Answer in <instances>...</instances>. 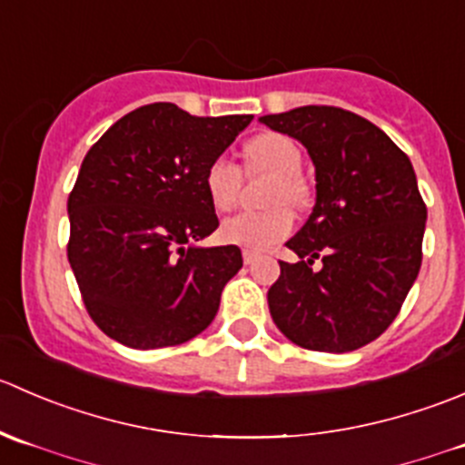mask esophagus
<instances>
[{
    "label": "esophagus",
    "instance_id": "esophagus-1",
    "mask_svg": "<svg viewBox=\"0 0 465 465\" xmlns=\"http://www.w3.org/2000/svg\"><path fill=\"white\" fill-rule=\"evenodd\" d=\"M242 257H243V264H255L257 257H260V255H257L255 251H248V248H243Z\"/></svg>",
    "mask_w": 465,
    "mask_h": 465
}]
</instances>
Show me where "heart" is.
I'll return each instance as SVG.
<instances>
[{"label": "heart", "instance_id": "heart-1", "mask_svg": "<svg viewBox=\"0 0 465 465\" xmlns=\"http://www.w3.org/2000/svg\"><path fill=\"white\" fill-rule=\"evenodd\" d=\"M246 172L275 173L271 181L266 203H289L302 208L310 201V185L301 176L302 153L289 137L280 133H262L243 146ZM242 190V169L226 155H219L205 169V192L210 203L219 213L234 208ZM293 228V214L287 205H271L260 213H239L228 217L219 228L223 242L234 246L264 251L280 239L287 237Z\"/></svg>", "mask_w": 465, "mask_h": 465}]
</instances>
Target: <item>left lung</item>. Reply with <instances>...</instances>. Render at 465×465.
Wrapping results in <instances>:
<instances>
[{"label":"left lung","instance_id":"1","mask_svg":"<svg viewBox=\"0 0 465 465\" xmlns=\"http://www.w3.org/2000/svg\"><path fill=\"white\" fill-rule=\"evenodd\" d=\"M260 122L296 137L316 169L314 210L287 242L301 262H280L269 289L273 323L307 351H357L393 323L420 271L427 208L411 163L375 124L334 105Z\"/></svg>","mask_w":465,"mask_h":465}]
</instances>
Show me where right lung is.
I'll return each instance as SVG.
<instances>
[{
  "label": "right lung",
  "mask_w": 465,
  "mask_h": 465,
  "mask_svg": "<svg viewBox=\"0 0 465 465\" xmlns=\"http://www.w3.org/2000/svg\"><path fill=\"white\" fill-rule=\"evenodd\" d=\"M251 119L149 104L87 151L67 199V260L87 314L110 339L151 351L190 341L213 323L243 260L232 243H194L219 226L205 169Z\"/></svg>",
  "instance_id": "add662e5"
}]
</instances>
